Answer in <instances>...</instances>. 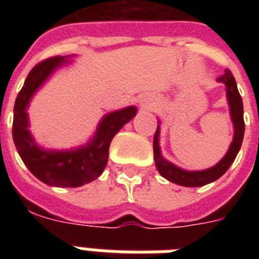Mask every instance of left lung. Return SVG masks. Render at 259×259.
Returning a JSON list of instances; mask_svg holds the SVG:
<instances>
[{"mask_svg": "<svg viewBox=\"0 0 259 259\" xmlns=\"http://www.w3.org/2000/svg\"><path fill=\"white\" fill-rule=\"evenodd\" d=\"M218 80L226 84L227 90V99H229L230 113H231V119L234 122V140L230 145L229 152L226 156L218 162L217 165L205 170H196V172H188L183 170L173 165L170 162L161 157L160 153V146H158V134H160V126H157V130L154 133L153 138V152H154V162L157 166V170L162 177L166 180L176 183L183 187H201V185L208 184L212 181L218 180L219 177L223 176L230 165L233 164L238 152L241 149L242 141H243V134H245V121H243V102H242L241 94L238 91L237 82L234 79L231 71L226 70V74Z\"/></svg>", "mask_w": 259, "mask_h": 259, "instance_id": "obj_1", "label": "left lung"}]
</instances>
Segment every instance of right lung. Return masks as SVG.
I'll return each instance as SVG.
<instances>
[{
    "mask_svg": "<svg viewBox=\"0 0 259 259\" xmlns=\"http://www.w3.org/2000/svg\"><path fill=\"white\" fill-rule=\"evenodd\" d=\"M66 62L62 56L48 58L30 70L14 103L13 141L26 168L38 180L54 187H80L95 180L105 169L110 142L121 127L136 115L134 106L107 114L99 123L93 141L80 149L48 152L34 144L28 130L26 106L52 71Z\"/></svg>",
    "mask_w": 259,
    "mask_h": 259,
    "instance_id": "add662e5",
    "label": "right lung"
}]
</instances>
